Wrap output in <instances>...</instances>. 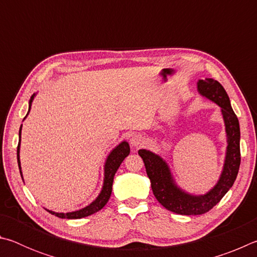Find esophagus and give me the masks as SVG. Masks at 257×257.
<instances>
[{
	"label": "esophagus",
	"instance_id": "esophagus-1",
	"mask_svg": "<svg viewBox=\"0 0 257 257\" xmlns=\"http://www.w3.org/2000/svg\"><path fill=\"white\" fill-rule=\"evenodd\" d=\"M144 137L142 136V135H134V136L130 138V144H132L134 147H141L144 145Z\"/></svg>",
	"mask_w": 257,
	"mask_h": 257
}]
</instances>
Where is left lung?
Here are the masks:
<instances>
[{
  "mask_svg": "<svg viewBox=\"0 0 257 257\" xmlns=\"http://www.w3.org/2000/svg\"><path fill=\"white\" fill-rule=\"evenodd\" d=\"M198 92L221 106L228 147L222 175L220 180L205 195L193 196L186 194L175 185L167 163L159 155L146 150H139L138 154L144 161L146 173L151 180L152 190L161 205L167 210L181 215H198L214 207L236 180L240 165V129L237 115L230 104V99L223 86L212 78L197 82Z\"/></svg>",
  "mask_w": 257,
  "mask_h": 257,
  "instance_id": "obj_1",
  "label": "left lung"
}]
</instances>
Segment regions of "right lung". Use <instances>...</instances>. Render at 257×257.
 Wrapping results in <instances>:
<instances>
[{
	"instance_id": "1",
	"label": "right lung",
	"mask_w": 257,
	"mask_h": 257,
	"mask_svg": "<svg viewBox=\"0 0 257 257\" xmlns=\"http://www.w3.org/2000/svg\"><path fill=\"white\" fill-rule=\"evenodd\" d=\"M34 99V95L30 98L29 101V110L30 111V105H32V102ZM28 114V113H27ZM21 134V127L19 130V137ZM19 151H20V141L18 143V149H17V159H18V165H19V170H20V175H21V168H20V160H19ZM130 153V147L127 142H122L119 146H116L114 150H113L110 155L107 156V160L105 162V168H104V185L101 194L98 195V197L95 199V201L89 204L88 206H86L82 210L76 211V212H70V213H55L53 211H49L51 214H53L58 217H61V219H80V217H85L88 216L93 213L97 212L105 206V204L107 203L108 198L111 196L112 193V184H113V178H114V175L116 170H118L120 164L122 163V161L124 158H127ZM23 177V176H21Z\"/></svg>"
}]
</instances>
